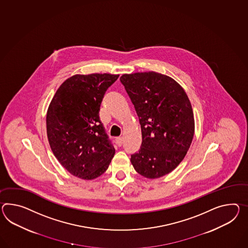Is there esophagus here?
I'll list each match as a JSON object with an SVG mask.
<instances>
[{"mask_svg": "<svg viewBox=\"0 0 248 248\" xmlns=\"http://www.w3.org/2000/svg\"><path fill=\"white\" fill-rule=\"evenodd\" d=\"M115 143L119 146V147H121V146L123 145V143H124V139H123L122 137L116 138V139H115Z\"/></svg>", "mask_w": 248, "mask_h": 248, "instance_id": "1", "label": "esophagus"}]
</instances>
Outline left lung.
I'll return each instance as SVG.
<instances>
[{
  "instance_id": "8db88e82",
  "label": "left lung",
  "mask_w": 248,
  "mask_h": 248,
  "mask_svg": "<svg viewBox=\"0 0 248 248\" xmlns=\"http://www.w3.org/2000/svg\"><path fill=\"white\" fill-rule=\"evenodd\" d=\"M120 81L141 129L140 148L131 155L133 168L151 179L169 174L193 140L194 119L186 93L172 78L154 72L124 74Z\"/></svg>"
}]
</instances>
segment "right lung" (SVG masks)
<instances>
[{"instance_id": "right-lung-1", "label": "right lung", "mask_w": 248, "mask_h": 248, "mask_svg": "<svg viewBox=\"0 0 248 248\" xmlns=\"http://www.w3.org/2000/svg\"><path fill=\"white\" fill-rule=\"evenodd\" d=\"M119 75H74L57 90L46 114L49 144L72 175L91 180L102 175L115 155L99 111L107 90Z\"/></svg>"}]
</instances>
